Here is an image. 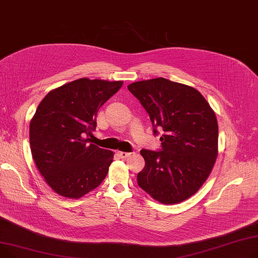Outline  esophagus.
<instances>
[{
  "label": "esophagus",
  "instance_id": "34e87169",
  "mask_svg": "<svg viewBox=\"0 0 258 258\" xmlns=\"http://www.w3.org/2000/svg\"><path fill=\"white\" fill-rule=\"evenodd\" d=\"M117 155L120 157V158H126L130 155V153H127V152H120V151H118L117 152Z\"/></svg>",
  "mask_w": 258,
  "mask_h": 258
}]
</instances>
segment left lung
I'll return each mask as SVG.
<instances>
[{"mask_svg": "<svg viewBox=\"0 0 258 258\" xmlns=\"http://www.w3.org/2000/svg\"><path fill=\"white\" fill-rule=\"evenodd\" d=\"M128 89L149 113L153 133L163 131L161 150L141 151L146 164L138 174L140 187L163 204L188 199L203 185L218 156L215 111L194 87L164 78L133 82Z\"/></svg>", "mask_w": 258, "mask_h": 258, "instance_id": "8db88e82", "label": "left lung"}]
</instances>
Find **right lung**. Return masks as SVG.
Returning a JSON list of instances; mask_svg holds the SVG:
<instances>
[{
  "label": "right lung",
  "instance_id": "1",
  "mask_svg": "<svg viewBox=\"0 0 258 258\" xmlns=\"http://www.w3.org/2000/svg\"><path fill=\"white\" fill-rule=\"evenodd\" d=\"M123 81L81 78L57 87L39 103L30 122V147L45 182L58 195L79 199L98 187L113 152L89 144L97 112Z\"/></svg>",
  "mask_w": 258,
  "mask_h": 258
}]
</instances>
